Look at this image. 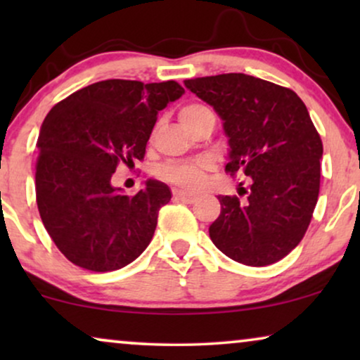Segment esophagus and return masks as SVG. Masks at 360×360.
<instances>
[{"mask_svg": "<svg viewBox=\"0 0 360 360\" xmlns=\"http://www.w3.org/2000/svg\"><path fill=\"white\" fill-rule=\"evenodd\" d=\"M174 195H175L176 200L184 201V203H195V201H196V195L195 193H188V191L179 190V191H175Z\"/></svg>", "mask_w": 360, "mask_h": 360, "instance_id": "34e87169", "label": "esophagus"}]
</instances>
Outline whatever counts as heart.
Listing matches in <instances>:
<instances>
[{
  "instance_id": "heart-1",
  "label": "heart",
  "mask_w": 360,
  "mask_h": 360,
  "mask_svg": "<svg viewBox=\"0 0 360 360\" xmlns=\"http://www.w3.org/2000/svg\"><path fill=\"white\" fill-rule=\"evenodd\" d=\"M205 112H210L208 108L201 103H188L179 111V120L185 129L195 124V121ZM214 169L213 162L210 159H196L190 162H169L162 167L159 175L169 184H174L181 188L196 190L205 184L206 175Z\"/></svg>"
}]
</instances>
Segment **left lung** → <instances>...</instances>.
Wrapping results in <instances>:
<instances>
[{"instance_id":"obj_1","label":"left lung","mask_w":360,"mask_h":360,"mask_svg":"<svg viewBox=\"0 0 360 360\" xmlns=\"http://www.w3.org/2000/svg\"><path fill=\"white\" fill-rule=\"evenodd\" d=\"M185 86L224 121L226 174L249 181L248 190L240 181L244 200L218 196L211 240L239 264L278 262L303 239L319 193L323 142L307 106L290 88L244 73L191 78Z\"/></svg>"}]
</instances>
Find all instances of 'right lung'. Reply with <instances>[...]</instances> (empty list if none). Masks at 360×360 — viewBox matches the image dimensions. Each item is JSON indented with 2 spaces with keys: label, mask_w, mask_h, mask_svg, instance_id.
<instances>
[{
  "label": "right lung",
  "mask_w": 360,
  "mask_h": 360,
  "mask_svg": "<svg viewBox=\"0 0 360 360\" xmlns=\"http://www.w3.org/2000/svg\"><path fill=\"white\" fill-rule=\"evenodd\" d=\"M185 90L174 80H105L58 101L39 132L36 201L58 250L78 267L111 272L144 252L169 186L134 196L112 188L117 167L144 160L157 115Z\"/></svg>",
  "instance_id": "right-lung-1"
}]
</instances>
